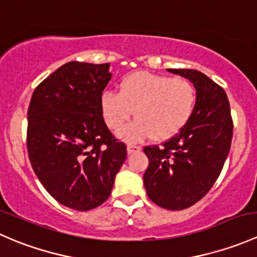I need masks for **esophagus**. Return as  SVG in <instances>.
I'll return each mask as SVG.
<instances>
[{"mask_svg":"<svg viewBox=\"0 0 257 257\" xmlns=\"http://www.w3.org/2000/svg\"><path fill=\"white\" fill-rule=\"evenodd\" d=\"M126 150H128V154H133V153L139 152V150H141V147H138V145H134V144H128Z\"/></svg>","mask_w":257,"mask_h":257,"instance_id":"esophagus-1","label":"esophagus"}]
</instances>
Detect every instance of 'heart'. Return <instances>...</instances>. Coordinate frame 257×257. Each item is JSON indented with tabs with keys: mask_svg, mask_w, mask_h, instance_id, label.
Returning <instances> with one entry per match:
<instances>
[{
	"mask_svg": "<svg viewBox=\"0 0 257 257\" xmlns=\"http://www.w3.org/2000/svg\"><path fill=\"white\" fill-rule=\"evenodd\" d=\"M195 102V89L189 80L138 72L121 80L119 92H103L100 110L112 131L123 128L134 112L136 120L119 132L125 141L138 142L149 137L164 141L188 124Z\"/></svg>",
	"mask_w": 257,
	"mask_h": 257,
	"instance_id": "b5f03b06",
	"label": "heart"
}]
</instances>
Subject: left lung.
I'll return each mask as SVG.
<instances>
[{
	"label": "left lung",
	"mask_w": 257,
	"mask_h": 257,
	"mask_svg": "<svg viewBox=\"0 0 257 257\" xmlns=\"http://www.w3.org/2000/svg\"><path fill=\"white\" fill-rule=\"evenodd\" d=\"M193 82L196 103L185 126L162 145L144 147V185L153 203L183 210L198 203L219 178L231 147L234 121L222 87L196 69H168Z\"/></svg>",
	"instance_id": "1"
}]
</instances>
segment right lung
Instances as JSON below:
<instances>
[{"mask_svg": "<svg viewBox=\"0 0 257 257\" xmlns=\"http://www.w3.org/2000/svg\"><path fill=\"white\" fill-rule=\"evenodd\" d=\"M109 63L72 61L36 87L28 107L27 152L49 195L85 211L104 203L126 159V145L110 133L100 95Z\"/></svg>", "mask_w": 257, "mask_h": 257, "instance_id": "1", "label": "right lung"}]
</instances>
